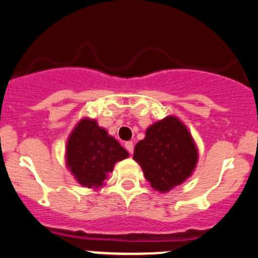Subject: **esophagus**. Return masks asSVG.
<instances>
[{
	"instance_id": "34e87169",
	"label": "esophagus",
	"mask_w": 258,
	"mask_h": 258,
	"mask_svg": "<svg viewBox=\"0 0 258 258\" xmlns=\"http://www.w3.org/2000/svg\"><path fill=\"white\" fill-rule=\"evenodd\" d=\"M124 147H126V150L128 151L130 153L134 152V142H131V141L126 142V144H124Z\"/></svg>"
}]
</instances>
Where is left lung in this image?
I'll return each mask as SVG.
<instances>
[{
	"label": "left lung",
	"mask_w": 258,
	"mask_h": 258,
	"mask_svg": "<svg viewBox=\"0 0 258 258\" xmlns=\"http://www.w3.org/2000/svg\"><path fill=\"white\" fill-rule=\"evenodd\" d=\"M134 160L141 166L151 187L167 194L189 178L199 162V148L186 124L167 116L146 130L135 146Z\"/></svg>",
	"instance_id": "left-lung-1"
}]
</instances>
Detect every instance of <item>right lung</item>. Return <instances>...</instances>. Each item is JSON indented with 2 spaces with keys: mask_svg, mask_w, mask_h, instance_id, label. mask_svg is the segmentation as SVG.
<instances>
[{
  "mask_svg": "<svg viewBox=\"0 0 258 258\" xmlns=\"http://www.w3.org/2000/svg\"><path fill=\"white\" fill-rule=\"evenodd\" d=\"M128 152L97 121L83 117L67 139L66 166L83 187L98 189Z\"/></svg>",
  "mask_w": 258,
  "mask_h": 258,
  "instance_id": "1",
  "label": "right lung"
}]
</instances>
